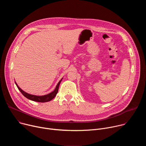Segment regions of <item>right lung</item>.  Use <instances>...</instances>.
Instances as JSON below:
<instances>
[{
  "mask_svg": "<svg viewBox=\"0 0 146 146\" xmlns=\"http://www.w3.org/2000/svg\"><path fill=\"white\" fill-rule=\"evenodd\" d=\"M62 79H63V78H61V80L58 82L55 90L52 92H51V93H50L48 94H47V95H42V96H37V95H31V94H28L26 92L24 91L21 88H19V87L17 85V84L15 81V84H16L17 88L19 90V91L21 92V94L25 97H26L27 99H30V100H33V101H35V102H42L43 103V102H49V101L51 100L52 99H54L55 98V96H56V95L58 93L59 86V84H60V83Z\"/></svg>",
  "mask_w": 146,
  "mask_h": 146,
  "instance_id": "obj_1",
  "label": "right lung"
}]
</instances>
